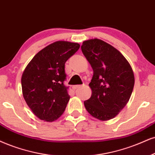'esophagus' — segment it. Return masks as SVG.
I'll return each instance as SVG.
<instances>
[{"label":"esophagus","instance_id":"obj_1","mask_svg":"<svg viewBox=\"0 0 155 155\" xmlns=\"http://www.w3.org/2000/svg\"><path fill=\"white\" fill-rule=\"evenodd\" d=\"M82 87L81 85H74V86H72V88H73L74 90H76V89L79 88V87Z\"/></svg>","mask_w":155,"mask_h":155}]
</instances>
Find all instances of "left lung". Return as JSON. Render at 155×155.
Wrapping results in <instances>:
<instances>
[{
    "label": "left lung",
    "instance_id": "left-lung-1",
    "mask_svg": "<svg viewBox=\"0 0 155 155\" xmlns=\"http://www.w3.org/2000/svg\"><path fill=\"white\" fill-rule=\"evenodd\" d=\"M81 49L93 70L89 83L92 95L84 101L85 108L97 119H111L127 104L132 93V68L118 49L103 40L84 41Z\"/></svg>",
    "mask_w": 155,
    "mask_h": 155
}]
</instances>
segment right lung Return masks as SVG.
<instances>
[{
  "mask_svg": "<svg viewBox=\"0 0 155 155\" xmlns=\"http://www.w3.org/2000/svg\"><path fill=\"white\" fill-rule=\"evenodd\" d=\"M80 48L78 43L57 41L39 51L21 77L23 96L39 119L51 122L64 113L70 100L64 64Z\"/></svg>",
  "mask_w": 155,
  "mask_h": 155,
  "instance_id": "1",
  "label": "right lung"
}]
</instances>
